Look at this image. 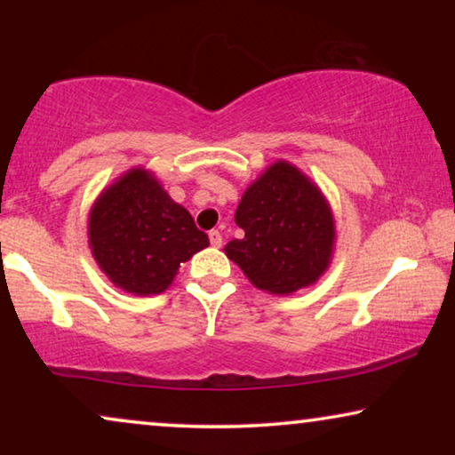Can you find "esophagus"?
I'll return each mask as SVG.
<instances>
[{
	"instance_id": "esophagus-1",
	"label": "esophagus",
	"mask_w": 455,
	"mask_h": 455,
	"mask_svg": "<svg viewBox=\"0 0 455 455\" xmlns=\"http://www.w3.org/2000/svg\"><path fill=\"white\" fill-rule=\"evenodd\" d=\"M209 242H211V246H213V248H220L223 244V238H221L220 229H211V232H209Z\"/></svg>"
}]
</instances>
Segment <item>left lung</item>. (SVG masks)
Returning <instances> with one entry per match:
<instances>
[{
  "instance_id": "left-lung-1",
  "label": "left lung",
  "mask_w": 455,
  "mask_h": 455,
  "mask_svg": "<svg viewBox=\"0 0 455 455\" xmlns=\"http://www.w3.org/2000/svg\"><path fill=\"white\" fill-rule=\"evenodd\" d=\"M235 223L244 238L228 242V259L254 288L288 296L319 282L335 251L331 204L290 161L271 164L242 195Z\"/></svg>"
}]
</instances>
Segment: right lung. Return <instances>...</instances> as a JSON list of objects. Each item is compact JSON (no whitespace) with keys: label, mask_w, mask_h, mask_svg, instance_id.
Returning <instances> with one entry per match:
<instances>
[{"label":"right lung","mask_w":455,"mask_h":455,"mask_svg":"<svg viewBox=\"0 0 455 455\" xmlns=\"http://www.w3.org/2000/svg\"><path fill=\"white\" fill-rule=\"evenodd\" d=\"M86 232L99 269L134 296L165 291L180 265L209 246L188 211L145 167L122 173L97 196Z\"/></svg>","instance_id":"1"}]
</instances>
